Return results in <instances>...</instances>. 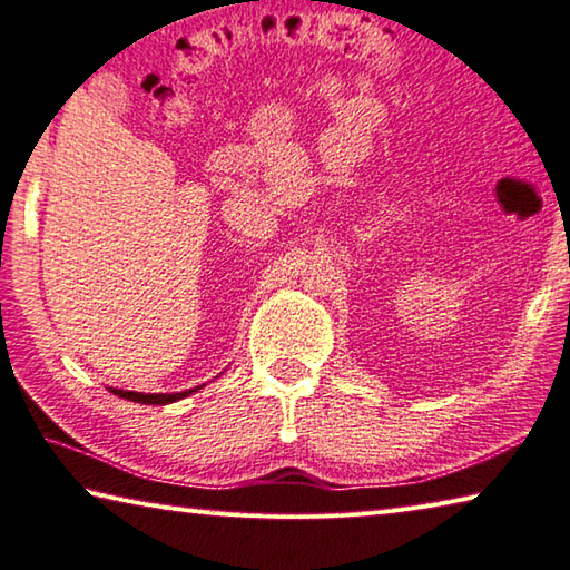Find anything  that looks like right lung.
Masks as SVG:
<instances>
[{"mask_svg":"<svg viewBox=\"0 0 570 570\" xmlns=\"http://www.w3.org/2000/svg\"><path fill=\"white\" fill-rule=\"evenodd\" d=\"M200 387H204V384H200ZM200 387H193V390H186V392H173V394H166V392H163V394H146V392H128V390H112V387H110V392L118 394V397H122V400L140 402V404H170V402H178L183 397H188V394L198 392Z\"/></svg>","mask_w":570,"mask_h":570,"instance_id":"add662e5","label":"right lung"}]
</instances>
